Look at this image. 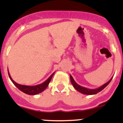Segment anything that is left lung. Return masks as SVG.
I'll return each instance as SVG.
<instances>
[{"instance_id": "left-lung-1", "label": "left lung", "mask_w": 123, "mask_h": 123, "mask_svg": "<svg viewBox=\"0 0 123 123\" xmlns=\"http://www.w3.org/2000/svg\"><path fill=\"white\" fill-rule=\"evenodd\" d=\"M69 76H70V79H71V84H72V85L73 86L74 88L76 90V91H78V92H81V93H82V94H86V95H94V94H97V93H98L99 92L102 91V90L104 89V88L106 87L108 85V84L110 82V81H111V79H112L113 78L112 77V78H111L108 82H106L105 84H104V85H102V86L99 87L98 88H97V89H88V88L81 86L79 85L78 84H77L76 82H75L72 76H71V74L69 75Z\"/></svg>"}]
</instances>
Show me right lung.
Masks as SVG:
<instances>
[{"mask_svg":"<svg viewBox=\"0 0 123 123\" xmlns=\"http://www.w3.org/2000/svg\"><path fill=\"white\" fill-rule=\"evenodd\" d=\"M54 73L52 74L47 79L46 81H44V82H42V84H38L36 86H25V85H21V84H19L17 83L16 82L13 81L12 78V77L10 76V73L8 70V76H9V78L10 79V80L12 81V82L13 83L14 85L18 88V89H19L21 91H22L23 92L25 93V94H28V95H36V94H39L41 92H43L44 90L47 88V87L48 86L50 82L51 79H52V76H54Z\"/></svg>","mask_w":123,"mask_h":123,"instance_id":"add662e5","label":"right lung"}]
</instances>
